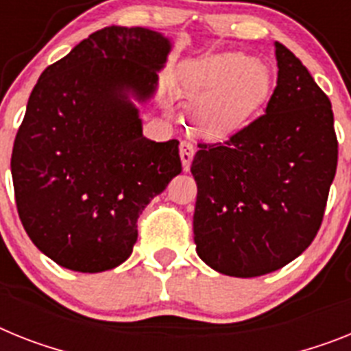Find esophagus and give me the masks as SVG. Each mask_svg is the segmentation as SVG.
Here are the masks:
<instances>
[{
    "label": "esophagus",
    "instance_id": "34e87169",
    "mask_svg": "<svg viewBox=\"0 0 351 351\" xmlns=\"http://www.w3.org/2000/svg\"><path fill=\"white\" fill-rule=\"evenodd\" d=\"M193 157H194L193 143H191V141H182L180 143V158H182V166H184V171H189Z\"/></svg>",
    "mask_w": 351,
    "mask_h": 351
}]
</instances>
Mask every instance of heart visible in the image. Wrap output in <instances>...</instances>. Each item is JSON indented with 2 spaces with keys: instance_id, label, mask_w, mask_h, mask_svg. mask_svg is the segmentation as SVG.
Instances as JSON below:
<instances>
[{
  "instance_id": "1",
  "label": "heart",
  "mask_w": 351,
  "mask_h": 351,
  "mask_svg": "<svg viewBox=\"0 0 351 351\" xmlns=\"http://www.w3.org/2000/svg\"><path fill=\"white\" fill-rule=\"evenodd\" d=\"M185 98L199 105L198 121L212 137H226L248 123L269 93L267 69L255 57L225 53L194 62L182 75Z\"/></svg>"
}]
</instances>
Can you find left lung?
<instances>
[{"label": "left lung", "instance_id": "obj_1", "mask_svg": "<svg viewBox=\"0 0 351 351\" xmlns=\"http://www.w3.org/2000/svg\"><path fill=\"white\" fill-rule=\"evenodd\" d=\"M275 55L266 114L225 143H199L191 166L196 252L237 278L280 269L311 246L337 169L330 99L284 44Z\"/></svg>", "mask_w": 351, "mask_h": 351}]
</instances>
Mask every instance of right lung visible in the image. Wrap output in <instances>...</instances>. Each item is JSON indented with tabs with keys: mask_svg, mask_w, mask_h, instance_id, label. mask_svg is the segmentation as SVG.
<instances>
[{
	"mask_svg": "<svg viewBox=\"0 0 351 351\" xmlns=\"http://www.w3.org/2000/svg\"><path fill=\"white\" fill-rule=\"evenodd\" d=\"M171 43L148 28L107 26L48 66L12 149L19 219L58 266L99 273L132 255L137 219L182 162L178 141L143 135Z\"/></svg>",
	"mask_w": 351,
	"mask_h": 351,
	"instance_id": "right-lung-1",
	"label": "right lung"
}]
</instances>
